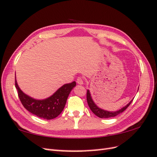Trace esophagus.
Returning <instances> with one entry per match:
<instances>
[{
	"label": "esophagus",
	"mask_w": 157,
	"mask_h": 157,
	"mask_svg": "<svg viewBox=\"0 0 157 157\" xmlns=\"http://www.w3.org/2000/svg\"><path fill=\"white\" fill-rule=\"evenodd\" d=\"M76 82L79 85H82L83 84H84V81H83V79L81 78H78V79H77Z\"/></svg>",
	"instance_id": "34e87169"
}]
</instances>
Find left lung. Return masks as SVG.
<instances>
[{
	"label": "left lung",
	"mask_w": 157,
	"mask_h": 157,
	"mask_svg": "<svg viewBox=\"0 0 157 157\" xmlns=\"http://www.w3.org/2000/svg\"><path fill=\"white\" fill-rule=\"evenodd\" d=\"M133 99L128 103V104H127L125 106H123V107H122L121 109L117 110V111H107V110H105L103 109L100 108L98 106H97V105L96 104L94 101H93L90 92L89 90H87V102H88L89 107L91 109V111L93 112V113H94L96 116H98L100 118H110V117H115L117 115H119L120 113H123L127 108L128 107L129 105L132 103Z\"/></svg>",
	"instance_id": "obj_1"
}]
</instances>
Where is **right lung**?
<instances>
[{
	"mask_svg": "<svg viewBox=\"0 0 157 157\" xmlns=\"http://www.w3.org/2000/svg\"><path fill=\"white\" fill-rule=\"evenodd\" d=\"M75 86V82L65 84L51 96L39 100L25 94L19 87L15 77V88L23 106L32 114L47 120L56 118L61 114L65 107L69 94Z\"/></svg>",
	"mask_w": 157,
	"mask_h": 157,
	"instance_id": "add662e5",
	"label": "right lung"
}]
</instances>
